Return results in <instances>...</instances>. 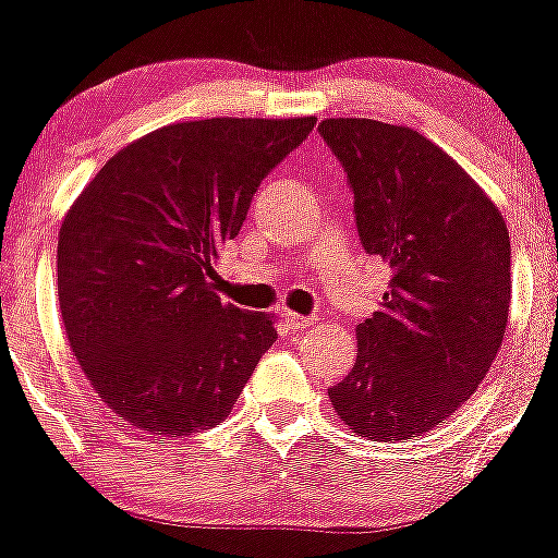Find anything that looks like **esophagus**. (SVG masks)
Segmentation results:
<instances>
[{
  "instance_id": "1",
  "label": "esophagus",
  "mask_w": 558,
  "mask_h": 558,
  "mask_svg": "<svg viewBox=\"0 0 558 558\" xmlns=\"http://www.w3.org/2000/svg\"><path fill=\"white\" fill-rule=\"evenodd\" d=\"M286 325H289L291 330H298V328H308V325H314V316H303V314H294V311H286L283 314Z\"/></svg>"
}]
</instances>
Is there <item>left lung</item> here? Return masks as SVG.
I'll use <instances>...</instances> for the list:
<instances>
[{"label":"left lung","instance_id":"1","mask_svg":"<svg viewBox=\"0 0 558 558\" xmlns=\"http://www.w3.org/2000/svg\"><path fill=\"white\" fill-rule=\"evenodd\" d=\"M319 135L348 172L361 247L391 267L330 403L366 439L420 436L459 411L498 355L511 303L509 230L478 183L416 130L325 119Z\"/></svg>","mask_w":558,"mask_h":558}]
</instances>
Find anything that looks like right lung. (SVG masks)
<instances>
[{
    "label": "right lung",
    "mask_w": 558,
    "mask_h": 558,
    "mask_svg": "<svg viewBox=\"0 0 558 558\" xmlns=\"http://www.w3.org/2000/svg\"><path fill=\"white\" fill-rule=\"evenodd\" d=\"M314 124H169L119 149L74 199L58 239L60 316L85 378L130 425L214 428L278 339L269 314L222 303L210 264Z\"/></svg>",
    "instance_id": "add662e5"
}]
</instances>
